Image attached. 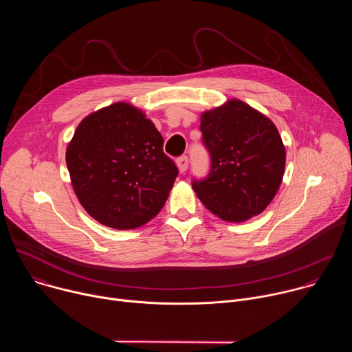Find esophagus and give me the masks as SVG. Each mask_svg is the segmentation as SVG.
Wrapping results in <instances>:
<instances>
[{
    "label": "esophagus",
    "instance_id": "obj_1",
    "mask_svg": "<svg viewBox=\"0 0 352 352\" xmlns=\"http://www.w3.org/2000/svg\"><path fill=\"white\" fill-rule=\"evenodd\" d=\"M175 163H177L178 171H179L181 174H184V173L188 170V166H189V160H188V157H186V156H181V157H178Z\"/></svg>",
    "mask_w": 352,
    "mask_h": 352
}]
</instances>
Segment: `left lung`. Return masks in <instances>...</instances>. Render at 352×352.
<instances>
[{
	"mask_svg": "<svg viewBox=\"0 0 352 352\" xmlns=\"http://www.w3.org/2000/svg\"><path fill=\"white\" fill-rule=\"evenodd\" d=\"M204 143L212 157L208 178L192 188L208 210L230 223L261 214L284 175L285 147L270 118L231 98L200 116Z\"/></svg>",
	"mask_w": 352,
	"mask_h": 352,
	"instance_id": "1",
	"label": "left lung"
}]
</instances>
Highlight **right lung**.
<instances>
[{"instance_id": "add662e5", "label": "right lung", "mask_w": 352, "mask_h": 352, "mask_svg": "<svg viewBox=\"0 0 352 352\" xmlns=\"http://www.w3.org/2000/svg\"><path fill=\"white\" fill-rule=\"evenodd\" d=\"M146 114L118 102L85 117L67 147L75 195L90 217L133 230L163 209L178 168Z\"/></svg>"}]
</instances>
